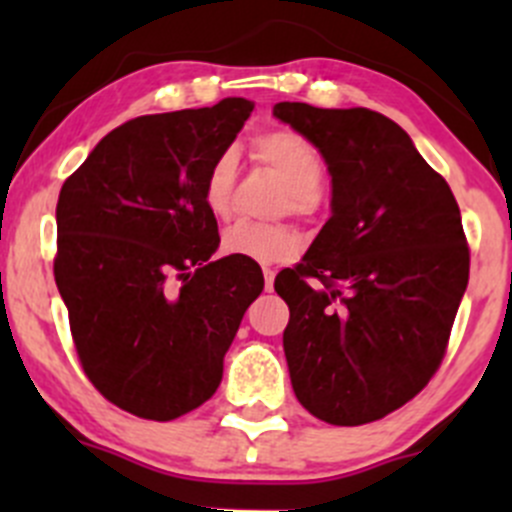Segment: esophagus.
<instances>
[{
  "label": "esophagus",
  "mask_w": 512,
  "mask_h": 512,
  "mask_svg": "<svg viewBox=\"0 0 512 512\" xmlns=\"http://www.w3.org/2000/svg\"><path fill=\"white\" fill-rule=\"evenodd\" d=\"M275 270H265V289L267 292H272V287H275Z\"/></svg>",
  "instance_id": "esophagus-1"
}]
</instances>
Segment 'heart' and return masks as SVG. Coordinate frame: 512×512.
<instances>
[{
    "label": "heart",
    "instance_id": "b5f03b06",
    "mask_svg": "<svg viewBox=\"0 0 512 512\" xmlns=\"http://www.w3.org/2000/svg\"><path fill=\"white\" fill-rule=\"evenodd\" d=\"M255 158L272 168L285 183L289 210L307 215L317 208V193L324 180V160L317 148L292 131L262 133L255 141ZM237 163L232 153H223L210 165L203 183V200L215 218H227L232 208V185ZM302 247V235L289 225H265L255 220H237L223 232L227 255L272 265L289 260Z\"/></svg>",
    "mask_w": 512,
    "mask_h": 512
}]
</instances>
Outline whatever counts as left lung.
I'll use <instances>...</instances> for the list:
<instances>
[{
    "label": "left lung",
    "mask_w": 512,
    "mask_h": 512,
    "mask_svg": "<svg viewBox=\"0 0 512 512\" xmlns=\"http://www.w3.org/2000/svg\"><path fill=\"white\" fill-rule=\"evenodd\" d=\"M332 175V215L275 289L294 396L334 426L401 409L446 354L468 285L461 210L409 133L369 108L282 101Z\"/></svg>",
    "instance_id": "1"
}]
</instances>
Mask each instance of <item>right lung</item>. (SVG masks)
I'll return each mask as SVG.
<instances>
[{"mask_svg":"<svg viewBox=\"0 0 512 512\" xmlns=\"http://www.w3.org/2000/svg\"><path fill=\"white\" fill-rule=\"evenodd\" d=\"M255 103L133 118L98 141L56 203L54 277L91 384L151 421L218 391L242 314L260 297L257 262L227 255L203 200L210 165Z\"/></svg>","mask_w":512,"mask_h":512,"instance_id":"right-lung-1","label":"right lung"}]
</instances>
